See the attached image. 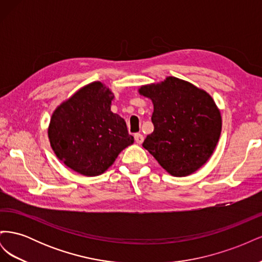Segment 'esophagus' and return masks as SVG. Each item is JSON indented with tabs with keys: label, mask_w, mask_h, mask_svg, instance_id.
<instances>
[{
	"label": "esophagus",
	"mask_w": 262,
	"mask_h": 262,
	"mask_svg": "<svg viewBox=\"0 0 262 262\" xmlns=\"http://www.w3.org/2000/svg\"><path fill=\"white\" fill-rule=\"evenodd\" d=\"M134 140H136V142H137L138 144H142V143H143V141H144L143 134H141V133L134 134Z\"/></svg>",
	"instance_id": "obj_1"
}]
</instances>
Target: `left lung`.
<instances>
[{
  "label": "left lung",
  "mask_w": 262,
  "mask_h": 262,
  "mask_svg": "<svg viewBox=\"0 0 262 262\" xmlns=\"http://www.w3.org/2000/svg\"><path fill=\"white\" fill-rule=\"evenodd\" d=\"M139 93L154 106V131L142 145L171 176L191 175L207 163L221 136L215 101L205 91L173 76L141 86Z\"/></svg>",
  "instance_id": "obj_1"
}]
</instances>
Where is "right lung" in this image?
I'll list each match as a JSON object with an SVG mask.
<instances>
[{"instance_id":"obj_1","label":"right lung","mask_w":262,"mask_h":262,"mask_svg":"<svg viewBox=\"0 0 262 262\" xmlns=\"http://www.w3.org/2000/svg\"><path fill=\"white\" fill-rule=\"evenodd\" d=\"M115 96L100 82L78 90L54 110L48 137L54 154L69 168L93 177L114 164L134 139L125 121L110 107Z\"/></svg>"}]
</instances>
